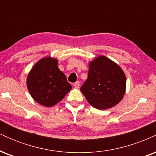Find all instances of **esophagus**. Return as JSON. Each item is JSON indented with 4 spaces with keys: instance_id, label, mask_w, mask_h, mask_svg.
Listing matches in <instances>:
<instances>
[{
    "instance_id": "esophagus-1",
    "label": "esophagus",
    "mask_w": 156,
    "mask_h": 156,
    "mask_svg": "<svg viewBox=\"0 0 156 156\" xmlns=\"http://www.w3.org/2000/svg\"><path fill=\"white\" fill-rule=\"evenodd\" d=\"M73 85H74L75 88L78 89V88H79V87H80V82L79 81H76V83H74V84H73Z\"/></svg>"
}]
</instances>
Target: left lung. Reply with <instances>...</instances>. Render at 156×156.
Here are the masks:
<instances>
[{
  "label": "left lung",
  "instance_id": "8db88e82",
  "mask_svg": "<svg viewBox=\"0 0 156 156\" xmlns=\"http://www.w3.org/2000/svg\"><path fill=\"white\" fill-rule=\"evenodd\" d=\"M126 89V76L121 67L101 55L89 62L88 78L80 91L94 108L105 110L122 101Z\"/></svg>",
  "mask_w": 156,
  "mask_h": 156
}]
</instances>
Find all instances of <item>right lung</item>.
Masks as SVG:
<instances>
[{"instance_id":"obj_1","label":"right lung","mask_w":156,"mask_h":156,"mask_svg":"<svg viewBox=\"0 0 156 156\" xmlns=\"http://www.w3.org/2000/svg\"><path fill=\"white\" fill-rule=\"evenodd\" d=\"M27 87L33 99L45 107L57 104L72 89L65 75L58 69V60L51 57L35 64L28 75Z\"/></svg>"}]
</instances>
